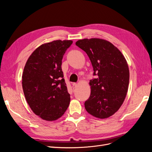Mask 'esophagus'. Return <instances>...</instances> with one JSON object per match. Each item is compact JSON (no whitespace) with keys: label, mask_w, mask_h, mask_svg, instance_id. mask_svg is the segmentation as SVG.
Returning <instances> with one entry per match:
<instances>
[{"label":"esophagus","mask_w":152,"mask_h":152,"mask_svg":"<svg viewBox=\"0 0 152 152\" xmlns=\"http://www.w3.org/2000/svg\"><path fill=\"white\" fill-rule=\"evenodd\" d=\"M72 86H73V88H75V87H76L77 86V84H76V83H73V84H72Z\"/></svg>","instance_id":"1"}]
</instances>
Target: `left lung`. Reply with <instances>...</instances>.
Returning <instances> with one entry per match:
<instances>
[{
  "label": "left lung",
  "instance_id": "left-lung-1",
  "mask_svg": "<svg viewBox=\"0 0 152 152\" xmlns=\"http://www.w3.org/2000/svg\"><path fill=\"white\" fill-rule=\"evenodd\" d=\"M75 44L87 53L93 67L91 95L84 103L86 111L99 118H107L123 104L129 82V70L125 57L109 41L84 39Z\"/></svg>",
  "mask_w": 152,
  "mask_h": 152
}]
</instances>
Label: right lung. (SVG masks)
<instances>
[{
    "label": "right lung",
    "instance_id": "obj_1",
    "mask_svg": "<svg viewBox=\"0 0 152 152\" xmlns=\"http://www.w3.org/2000/svg\"><path fill=\"white\" fill-rule=\"evenodd\" d=\"M72 43V40H57L42 44L25 64L23 90L32 111L43 120H57L70 104L61 63L63 55Z\"/></svg>",
    "mask_w": 152,
    "mask_h": 152
}]
</instances>
